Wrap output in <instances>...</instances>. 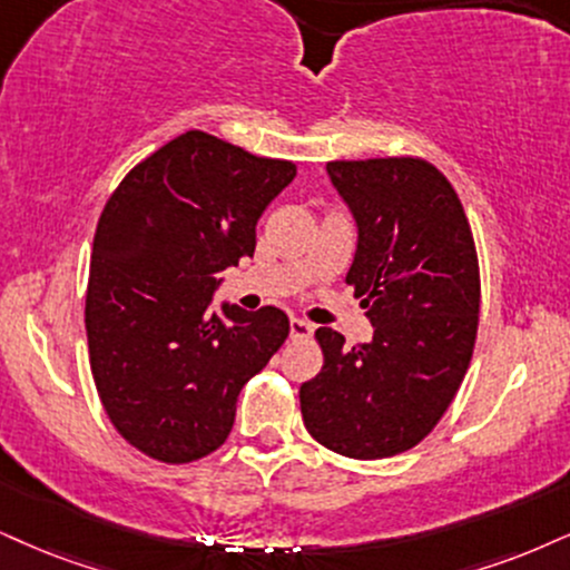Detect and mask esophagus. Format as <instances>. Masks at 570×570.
<instances>
[{
    "label": "esophagus",
    "instance_id": "obj_1",
    "mask_svg": "<svg viewBox=\"0 0 570 570\" xmlns=\"http://www.w3.org/2000/svg\"><path fill=\"white\" fill-rule=\"evenodd\" d=\"M312 333H314L312 322L298 320V317L291 320V338H308V335H312Z\"/></svg>",
    "mask_w": 570,
    "mask_h": 570
}]
</instances>
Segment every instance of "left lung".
Returning a JSON list of instances; mask_svg holds the SVG:
<instances>
[{"mask_svg":"<svg viewBox=\"0 0 570 570\" xmlns=\"http://www.w3.org/2000/svg\"><path fill=\"white\" fill-rule=\"evenodd\" d=\"M360 229L346 283L375 327L343 346L314 333L325 364L301 385L306 431L351 460H383L425 439L452 404L479 333L481 274L454 187L423 158L330 160Z\"/></svg>","mask_w":570,"mask_h":570,"instance_id":"obj_1","label":"left lung"}]
</instances>
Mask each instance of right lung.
<instances>
[{
  "instance_id": "right-lung-1",
  "label": "right lung",
  "mask_w": 570,
  "mask_h": 570,
  "mask_svg": "<svg viewBox=\"0 0 570 570\" xmlns=\"http://www.w3.org/2000/svg\"><path fill=\"white\" fill-rule=\"evenodd\" d=\"M296 164L185 131L126 174L105 203L87 285L89 364L105 414L139 452L185 465L232 431L243 385L291 322L210 296L219 272L256 250L264 208Z\"/></svg>"
}]
</instances>
